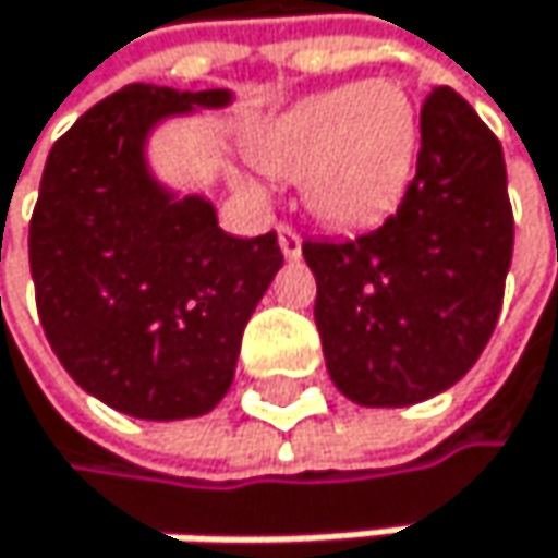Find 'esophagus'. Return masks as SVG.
<instances>
[{
	"mask_svg": "<svg viewBox=\"0 0 558 558\" xmlns=\"http://www.w3.org/2000/svg\"><path fill=\"white\" fill-rule=\"evenodd\" d=\"M277 244H281V254L288 257V260H298L301 257V238L291 230V227H281L277 230Z\"/></svg>",
	"mask_w": 558,
	"mask_h": 558,
	"instance_id": "1",
	"label": "esophagus"
}]
</instances>
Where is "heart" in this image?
Here are the masks:
<instances>
[{"label":"heart","mask_w":558,"mask_h":558,"mask_svg":"<svg viewBox=\"0 0 558 558\" xmlns=\"http://www.w3.org/2000/svg\"><path fill=\"white\" fill-rule=\"evenodd\" d=\"M247 157L274 180H301L317 223L375 227L395 214L418 160V110L395 80L311 93L247 136Z\"/></svg>","instance_id":"b5f03b06"}]
</instances>
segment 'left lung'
Returning a JSON list of instances; mask_svg holds the SVG:
<instances>
[{
    "mask_svg": "<svg viewBox=\"0 0 558 558\" xmlns=\"http://www.w3.org/2000/svg\"><path fill=\"white\" fill-rule=\"evenodd\" d=\"M512 233L502 143L456 89H432L401 207L354 241L304 244L335 388L404 409L462 381L496 331Z\"/></svg>",
    "mask_w": 558,
    "mask_h": 558,
    "instance_id": "left-lung-1",
    "label": "left lung"
}]
</instances>
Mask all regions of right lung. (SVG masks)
<instances>
[{"label":"right lung","mask_w":558,"mask_h":558,"mask_svg":"<svg viewBox=\"0 0 558 558\" xmlns=\"http://www.w3.org/2000/svg\"><path fill=\"white\" fill-rule=\"evenodd\" d=\"M230 102V89L130 83L56 140L43 170L29 223L43 331L83 391L133 418L217 409L284 264L277 233L233 238L204 194H180L149 163L167 120Z\"/></svg>","instance_id":"right-lung-1"}]
</instances>
